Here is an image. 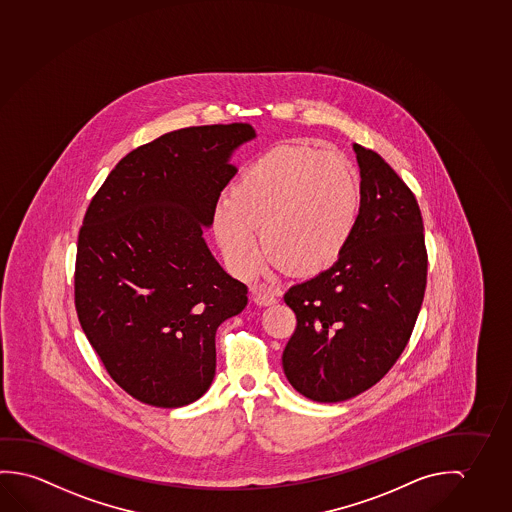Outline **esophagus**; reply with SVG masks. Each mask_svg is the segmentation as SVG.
I'll use <instances>...</instances> for the list:
<instances>
[{"mask_svg": "<svg viewBox=\"0 0 512 512\" xmlns=\"http://www.w3.org/2000/svg\"><path fill=\"white\" fill-rule=\"evenodd\" d=\"M252 297L258 306H272L277 302V292L272 288H252Z\"/></svg>", "mask_w": 512, "mask_h": 512, "instance_id": "obj_1", "label": "esophagus"}]
</instances>
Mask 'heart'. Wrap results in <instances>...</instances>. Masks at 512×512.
Returning <instances> with one entry per match:
<instances>
[{
  "mask_svg": "<svg viewBox=\"0 0 512 512\" xmlns=\"http://www.w3.org/2000/svg\"><path fill=\"white\" fill-rule=\"evenodd\" d=\"M359 179L345 156L313 147L268 151L245 169L213 213L229 267L251 276L267 245L272 268L308 274L329 267L356 226Z\"/></svg>",
  "mask_w": 512,
  "mask_h": 512,
  "instance_id": "heart-1",
  "label": "heart"
}]
</instances>
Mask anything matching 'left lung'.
<instances>
[{
  "mask_svg": "<svg viewBox=\"0 0 512 512\" xmlns=\"http://www.w3.org/2000/svg\"><path fill=\"white\" fill-rule=\"evenodd\" d=\"M352 149L361 201L350 240L333 267L284 293L297 317L284 375L324 404L356 397L388 374L413 333L427 283L413 192L372 149Z\"/></svg>",
  "mask_w": 512,
  "mask_h": 512,
  "instance_id": "obj_1",
  "label": "left lung"
}]
</instances>
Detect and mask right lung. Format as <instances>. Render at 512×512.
Here are the masks:
<instances>
[{
	"label": "right lung",
	"instance_id": "1",
	"mask_svg": "<svg viewBox=\"0 0 512 512\" xmlns=\"http://www.w3.org/2000/svg\"><path fill=\"white\" fill-rule=\"evenodd\" d=\"M247 122L165 133L124 156L78 236L74 302L92 349L122 390L183 407L215 377V333L244 311L247 286L204 240Z\"/></svg>",
	"mask_w": 512,
	"mask_h": 512
}]
</instances>
